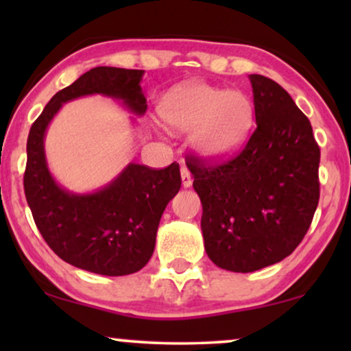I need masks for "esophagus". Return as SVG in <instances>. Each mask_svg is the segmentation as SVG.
<instances>
[{
  "label": "esophagus",
  "instance_id": "1",
  "mask_svg": "<svg viewBox=\"0 0 351 351\" xmlns=\"http://www.w3.org/2000/svg\"><path fill=\"white\" fill-rule=\"evenodd\" d=\"M180 176H182V185H184V189H189V186H191V182H193V179H191L189 167L182 166L180 167Z\"/></svg>",
  "mask_w": 351,
  "mask_h": 351
}]
</instances>
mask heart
Instances as JSON below:
<instances>
[{
    "label": "heart",
    "instance_id": "1",
    "mask_svg": "<svg viewBox=\"0 0 351 351\" xmlns=\"http://www.w3.org/2000/svg\"><path fill=\"white\" fill-rule=\"evenodd\" d=\"M158 112L176 132H191V147L208 161L233 155L254 126V105L247 94L186 81L162 95Z\"/></svg>",
    "mask_w": 351,
    "mask_h": 351
}]
</instances>
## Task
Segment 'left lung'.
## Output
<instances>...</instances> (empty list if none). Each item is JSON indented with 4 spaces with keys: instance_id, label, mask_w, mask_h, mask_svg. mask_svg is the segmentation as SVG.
<instances>
[{
    "instance_id": "1",
    "label": "left lung",
    "mask_w": 351,
    "mask_h": 351,
    "mask_svg": "<svg viewBox=\"0 0 351 351\" xmlns=\"http://www.w3.org/2000/svg\"><path fill=\"white\" fill-rule=\"evenodd\" d=\"M249 80L257 128L243 152L220 166L190 161L203 204L206 254L237 273L261 270L294 252L319 199V147L308 118L273 80Z\"/></svg>"
}]
</instances>
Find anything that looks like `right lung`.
<instances>
[{
	"mask_svg": "<svg viewBox=\"0 0 351 351\" xmlns=\"http://www.w3.org/2000/svg\"><path fill=\"white\" fill-rule=\"evenodd\" d=\"M143 73L117 66L86 71L49 100L28 134L23 189L36 227L62 261L97 275L124 276L147 265L155 251L161 215L180 190L179 165L150 169L129 162L102 189L75 193L51 174L46 131L62 105L84 95L117 99L142 117L147 112L141 88Z\"/></svg>",
	"mask_w": 351,
	"mask_h": 351,
	"instance_id": "right-lung-1",
	"label": "right lung"
}]
</instances>
